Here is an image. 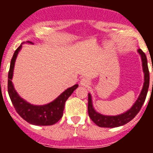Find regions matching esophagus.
Returning a JSON list of instances; mask_svg holds the SVG:
<instances>
[{
	"instance_id": "34e87169",
	"label": "esophagus",
	"mask_w": 153,
	"mask_h": 153,
	"mask_svg": "<svg viewBox=\"0 0 153 153\" xmlns=\"http://www.w3.org/2000/svg\"><path fill=\"white\" fill-rule=\"evenodd\" d=\"M80 85L84 86V87H87L90 85V81L88 79H86V78H83L80 80Z\"/></svg>"
}]
</instances>
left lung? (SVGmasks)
I'll return each instance as SVG.
<instances>
[{"mask_svg":"<svg viewBox=\"0 0 153 153\" xmlns=\"http://www.w3.org/2000/svg\"><path fill=\"white\" fill-rule=\"evenodd\" d=\"M138 52L140 54L143 63V70L144 72V84L140 94V97L137 99L133 106L130 109L123 114L117 116H104L96 111L92 104V98L90 93L88 94V113L89 117L93 123L100 127H106V128H113L123 126L129 123L136 117L137 113L140 112L145 102L148 93L149 86V71L147 63V58L145 53H143L141 49L138 50ZM153 71V70H152Z\"/></svg>","mask_w":153,"mask_h":153,"instance_id":"8db88e82","label":"left lung"}]
</instances>
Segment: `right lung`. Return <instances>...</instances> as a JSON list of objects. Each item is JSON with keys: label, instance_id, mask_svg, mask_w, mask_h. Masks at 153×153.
I'll return each instance as SVG.
<instances>
[{"label": "right lung", "instance_id": "1", "mask_svg": "<svg viewBox=\"0 0 153 153\" xmlns=\"http://www.w3.org/2000/svg\"><path fill=\"white\" fill-rule=\"evenodd\" d=\"M28 43L32 44L31 42L29 41ZM21 47H22V45L19 46L18 48L13 53V57L10 61V70L8 73L7 90L10 100L13 103V107L15 108L17 113L29 123L36 126L53 125L62 118L65 102L67 99L70 97V95L74 93V90L77 88L78 84L74 85L72 87H70L65 90L53 102L46 104V105H43V106L32 105L23 100L14 90L11 81L16 58Z\"/></svg>", "mask_w": 153, "mask_h": 153}]
</instances>
